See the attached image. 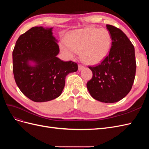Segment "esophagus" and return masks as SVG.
I'll return each mask as SVG.
<instances>
[{"label":"esophagus","instance_id":"34e87169","mask_svg":"<svg viewBox=\"0 0 149 149\" xmlns=\"http://www.w3.org/2000/svg\"><path fill=\"white\" fill-rule=\"evenodd\" d=\"M85 68V66H84V65H81V64H79V65H78V70L79 71H81V70H82L83 69H84Z\"/></svg>","mask_w":149,"mask_h":149}]
</instances>
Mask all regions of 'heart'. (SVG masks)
Masks as SVG:
<instances>
[{
    "label": "heart",
    "instance_id": "obj_1",
    "mask_svg": "<svg viewBox=\"0 0 149 149\" xmlns=\"http://www.w3.org/2000/svg\"><path fill=\"white\" fill-rule=\"evenodd\" d=\"M112 45L109 31L105 29L88 27L72 31L66 36V43L60 45L61 52L69 58L76 52L86 63L96 65L105 59Z\"/></svg>",
    "mask_w": 149,
    "mask_h": 149
}]
</instances>
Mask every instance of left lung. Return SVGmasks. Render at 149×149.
<instances>
[{
  "label": "left lung",
  "mask_w": 149,
  "mask_h": 149,
  "mask_svg": "<svg viewBox=\"0 0 149 149\" xmlns=\"http://www.w3.org/2000/svg\"><path fill=\"white\" fill-rule=\"evenodd\" d=\"M112 37L110 52L99 65L89 68L93 77L86 86L91 96L102 102L123 99L132 89L136 71L134 47L120 29L106 25Z\"/></svg>",
  "instance_id": "obj_1"
}]
</instances>
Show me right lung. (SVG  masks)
<instances>
[{
	"label": "right lung",
	"mask_w": 149,
	"mask_h": 149,
	"mask_svg": "<svg viewBox=\"0 0 149 149\" xmlns=\"http://www.w3.org/2000/svg\"><path fill=\"white\" fill-rule=\"evenodd\" d=\"M51 29L31 28L17 40L12 52L13 73L21 92L34 102H46L60 96L65 78L77 71L76 63L56 57L59 46ZM29 60L36 62L30 67Z\"/></svg>",
	"instance_id": "1"
}]
</instances>
